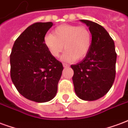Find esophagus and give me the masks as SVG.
<instances>
[{"label": "esophagus", "instance_id": "1", "mask_svg": "<svg viewBox=\"0 0 128 128\" xmlns=\"http://www.w3.org/2000/svg\"><path fill=\"white\" fill-rule=\"evenodd\" d=\"M63 65L64 68H69V67H70V65H69V64H68V63H64L63 64Z\"/></svg>", "mask_w": 128, "mask_h": 128}]
</instances>
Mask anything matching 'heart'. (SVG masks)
Here are the masks:
<instances>
[{"instance_id":"heart-1","label":"heart","mask_w":128,"mask_h":128,"mask_svg":"<svg viewBox=\"0 0 128 128\" xmlns=\"http://www.w3.org/2000/svg\"><path fill=\"white\" fill-rule=\"evenodd\" d=\"M44 44L54 57H58L64 49L62 56L65 61L80 60L85 57L92 44V34L85 26L63 24L58 26L53 34L45 35Z\"/></svg>"}]
</instances>
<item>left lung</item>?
<instances>
[{"instance_id": "8db88e82", "label": "left lung", "mask_w": 128, "mask_h": 128, "mask_svg": "<svg viewBox=\"0 0 128 128\" xmlns=\"http://www.w3.org/2000/svg\"><path fill=\"white\" fill-rule=\"evenodd\" d=\"M80 21L89 27L92 44L83 60L71 65L74 70L72 80L80 98L94 101L105 96L112 86L116 53L113 40L103 26L86 20Z\"/></svg>"}]
</instances>
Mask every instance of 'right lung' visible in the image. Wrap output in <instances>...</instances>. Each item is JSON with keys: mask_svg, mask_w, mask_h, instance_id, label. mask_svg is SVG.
Masks as SVG:
<instances>
[{"mask_svg": "<svg viewBox=\"0 0 128 128\" xmlns=\"http://www.w3.org/2000/svg\"><path fill=\"white\" fill-rule=\"evenodd\" d=\"M52 22H36L15 41L10 54L11 78L18 91L28 100L46 102L54 98L63 64L50 54L44 38Z\"/></svg>", "mask_w": 128, "mask_h": 128, "instance_id": "obj_1", "label": "right lung"}]
</instances>
